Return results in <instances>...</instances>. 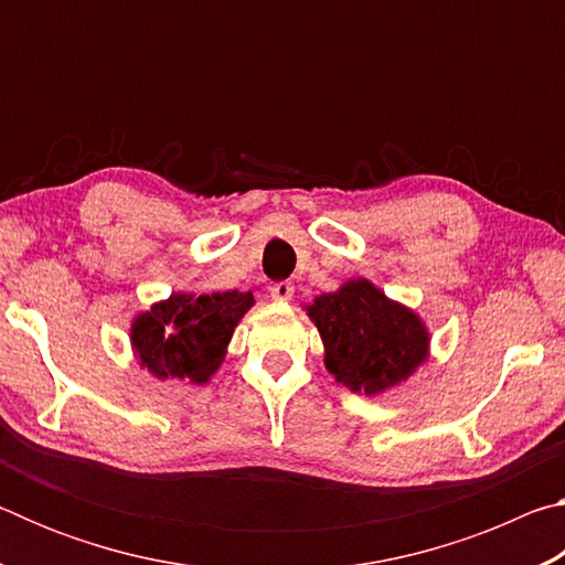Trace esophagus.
<instances>
[{
	"instance_id": "1",
	"label": "esophagus",
	"mask_w": 565,
	"mask_h": 565,
	"mask_svg": "<svg viewBox=\"0 0 565 565\" xmlns=\"http://www.w3.org/2000/svg\"><path fill=\"white\" fill-rule=\"evenodd\" d=\"M269 296L276 301H289L294 296V284L291 281H279L269 286Z\"/></svg>"
}]
</instances>
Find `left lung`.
I'll use <instances>...</instances> for the list:
<instances>
[{"label":"left lung","instance_id":"obj_1","mask_svg":"<svg viewBox=\"0 0 565 565\" xmlns=\"http://www.w3.org/2000/svg\"><path fill=\"white\" fill-rule=\"evenodd\" d=\"M306 313L321 333L329 374L353 394H384L428 359L431 337L418 313L363 276L317 296Z\"/></svg>","mask_w":565,"mask_h":565}]
</instances>
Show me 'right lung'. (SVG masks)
<instances>
[{"mask_svg":"<svg viewBox=\"0 0 565 565\" xmlns=\"http://www.w3.org/2000/svg\"><path fill=\"white\" fill-rule=\"evenodd\" d=\"M252 306V291L171 294L134 317V356L159 381L206 384L224 363L234 329Z\"/></svg>","mask_w":565,"mask_h":565,"instance_id":"add662e5","label":"right lung"}]
</instances>
